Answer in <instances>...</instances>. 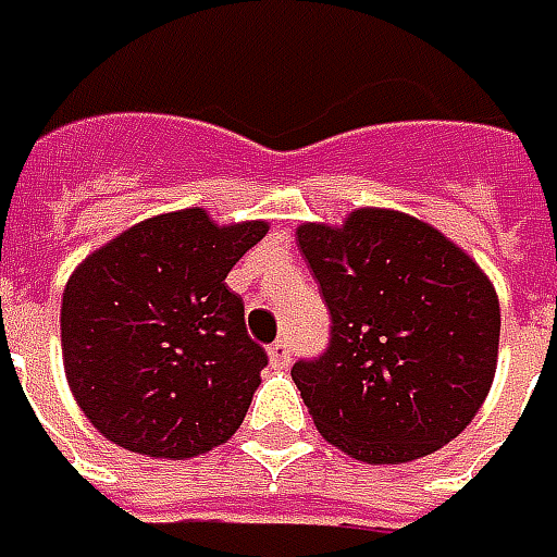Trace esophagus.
<instances>
[{
    "instance_id": "34e87169",
    "label": "esophagus",
    "mask_w": 557,
    "mask_h": 557,
    "mask_svg": "<svg viewBox=\"0 0 557 557\" xmlns=\"http://www.w3.org/2000/svg\"><path fill=\"white\" fill-rule=\"evenodd\" d=\"M270 366L272 369H287L290 366V345L287 342H275V345H270Z\"/></svg>"
}]
</instances>
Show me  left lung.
Returning a JSON list of instances; mask_svg holds the SVG:
<instances>
[{"label": "left lung", "instance_id": "obj_1", "mask_svg": "<svg viewBox=\"0 0 557 557\" xmlns=\"http://www.w3.org/2000/svg\"><path fill=\"white\" fill-rule=\"evenodd\" d=\"M297 246L333 318L330 350L290 377L333 447L405 465L465 432L498 369L495 285L465 248L398 209L302 222Z\"/></svg>", "mask_w": 557, "mask_h": 557}]
</instances>
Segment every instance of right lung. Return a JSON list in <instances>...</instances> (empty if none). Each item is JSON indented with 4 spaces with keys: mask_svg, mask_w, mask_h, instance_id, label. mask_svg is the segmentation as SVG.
Returning a JSON list of instances; mask_svg holds the SVG:
<instances>
[{
    "mask_svg": "<svg viewBox=\"0 0 557 557\" xmlns=\"http://www.w3.org/2000/svg\"><path fill=\"white\" fill-rule=\"evenodd\" d=\"M267 231L270 222L219 224L207 209H176L77 263L62 294V366L108 441L176 461L234 437L267 354L224 278Z\"/></svg>",
    "mask_w": 557,
    "mask_h": 557,
    "instance_id": "1",
    "label": "right lung"
}]
</instances>
